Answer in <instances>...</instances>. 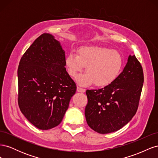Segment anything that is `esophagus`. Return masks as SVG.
I'll return each instance as SVG.
<instances>
[{
  "label": "esophagus",
  "mask_w": 158,
  "mask_h": 158,
  "mask_svg": "<svg viewBox=\"0 0 158 158\" xmlns=\"http://www.w3.org/2000/svg\"><path fill=\"white\" fill-rule=\"evenodd\" d=\"M77 92H81V93H84V92H85V89L84 88H82L78 86V87H77Z\"/></svg>",
  "instance_id": "esophagus-1"
}]
</instances>
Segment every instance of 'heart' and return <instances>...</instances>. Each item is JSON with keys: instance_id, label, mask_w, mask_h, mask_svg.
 <instances>
[{"instance_id": "1", "label": "heart", "mask_w": 158, "mask_h": 158, "mask_svg": "<svg viewBox=\"0 0 158 158\" xmlns=\"http://www.w3.org/2000/svg\"><path fill=\"white\" fill-rule=\"evenodd\" d=\"M123 64L120 52L106 47L84 46L78 50V55L71 52L66 57L65 65L71 77H76L85 67L86 73L78 76V84H92L104 87L117 78Z\"/></svg>"}]
</instances>
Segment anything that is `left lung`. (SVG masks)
<instances>
[{
  "label": "left lung",
  "instance_id": "8db88e82",
  "mask_svg": "<svg viewBox=\"0 0 158 158\" xmlns=\"http://www.w3.org/2000/svg\"><path fill=\"white\" fill-rule=\"evenodd\" d=\"M143 83L142 65L135 55H130L113 83L85 92V116L88 126L99 134H108L127 125L137 111Z\"/></svg>",
  "mask_w": 158,
  "mask_h": 158
}]
</instances>
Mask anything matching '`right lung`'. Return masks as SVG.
<instances>
[{
	"mask_svg": "<svg viewBox=\"0 0 158 158\" xmlns=\"http://www.w3.org/2000/svg\"><path fill=\"white\" fill-rule=\"evenodd\" d=\"M64 66V51L49 33L38 37L19 63L18 106L41 130L59 125L76 93V85Z\"/></svg>",
	"mask_w": 158,
	"mask_h": 158,
	"instance_id": "1",
	"label": "right lung"
}]
</instances>
